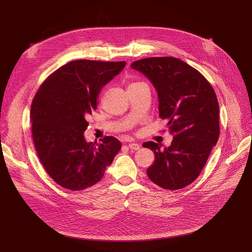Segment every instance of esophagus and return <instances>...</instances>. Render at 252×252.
<instances>
[{
	"label": "esophagus",
	"mask_w": 252,
	"mask_h": 252,
	"mask_svg": "<svg viewBox=\"0 0 252 252\" xmlns=\"http://www.w3.org/2000/svg\"><path fill=\"white\" fill-rule=\"evenodd\" d=\"M128 148L131 150H139L140 149V145L137 143H129L128 144Z\"/></svg>",
	"instance_id": "esophagus-1"
}]
</instances>
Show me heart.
Segmentation results:
<instances>
[{"mask_svg":"<svg viewBox=\"0 0 252 252\" xmlns=\"http://www.w3.org/2000/svg\"><path fill=\"white\" fill-rule=\"evenodd\" d=\"M139 84H142V83H133V84H130L129 86H135V85H139Z\"/></svg>","mask_w":252,"mask_h":252,"instance_id":"b5f03b06","label":"heart"}]
</instances>
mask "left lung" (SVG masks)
Instances as JSON below:
<instances>
[{
  "label": "left lung",
  "instance_id": "obj_1",
  "mask_svg": "<svg viewBox=\"0 0 252 252\" xmlns=\"http://www.w3.org/2000/svg\"><path fill=\"white\" fill-rule=\"evenodd\" d=\"M146 76L159 102V116L167 122L169 147L146 142L154 152L149 179L163 189L180 190L201 173L220 136L219 102L206 78L192 66L175 57H152L131 63Z\"/></svg>",
  "mask_w": 252,
  "mask_h": 252
}]
</instances>
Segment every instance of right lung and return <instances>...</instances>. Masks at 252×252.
<instances>
[{"label": "right lung", "instance_id": "right-lung-1", "mask_svg": "<svg viewBox=\"0 0 252 252\" xmlns=\"http://www.w3.org/2000/svg\"><path fill=\"white\" fill-rule=\"evenodd\" d=\"M125 66L126 61H71L36 92L31 108L34 147L48 175L61 187L79 191L97 184L121 150L114 137L95 145L84 133L101 89Z\"/></svg>", "mask_w": 252, "mask_h": 252}]
</instances>
